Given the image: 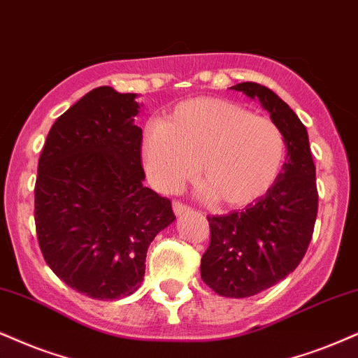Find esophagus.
<instances>
[{
	"instance_id": "esophagus-1",
	"label": "esophagus",
	"mask_w": 358,
	"mask_h": 358,
	"mask_svg": "<svg viewBox=\"0 0 358 358\" xmlns=\"http://www.w3.org/2000/svg\"><path fill=\"white\" fill-rule=\"evenodd\" d=\"M172 209H174V214L176 215H182V214H186L187 210H189V206L182 204V202H180V201H174V204H172Z\"/></svg>"
}]
</instances>
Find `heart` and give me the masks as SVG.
<instances>
[{
    "label": "heart",
    "instance_id": "obj_1",
    "mask_svg": "<svg viewBox=\"0 0 358 358\" xmlns=\"http://www.w3.org/2000/svg\"><path fill=\"white\" fill-rule=\"evenodd\" d=\"M284 152V136L272 119L217 98L179 104L164 124L152 122L143 141L144 167L159 189L174 191L199 164L197 180L219 206L262 196Z\"/></svg>",
    "mask_w": 358,
    "mask_h": 358
}]
</instances>
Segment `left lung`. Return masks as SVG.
Here are the masks:
<instances>
[{"label": "left lung", "mask_w": 358, "mask_h": 358, "mask_svg": "<svg viewBox=\"0 0 358 358\" xmlns=\"http://www.w3.org/2000/svg\"><path fill=\"white\" fill-rule=\"evenodd\" d=\"M232 87L259 99L287 148L266 196L227 215L207 217L210 244L201 260L202 280L222 297L244 299L275 285L301 264L314 234L319 194L308 134L297 114L257 83Z\"/></svg>", "instance_id": "obj_1"}]
</instances>
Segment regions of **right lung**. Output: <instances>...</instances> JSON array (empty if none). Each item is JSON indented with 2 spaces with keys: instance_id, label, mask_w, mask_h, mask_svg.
<instances>
[{
  "instance_id": "add662e5",
  "label": "right lung",
  "mask_w": 358,
  "mask_h": 358,
  "mask_svg": "<svg viewBox=\"0 0 358 358\" xmlns=\"http://www.w3.org/2000/svg\"><path fill=\"white\" fill-rule=\"evenodd\" d=\"M138 94L101 86L52 124L34 187L43 257L71 289L98 301L141 287L154 237L176 220L144 186Z\"/></svg>"
}]
</instances>
